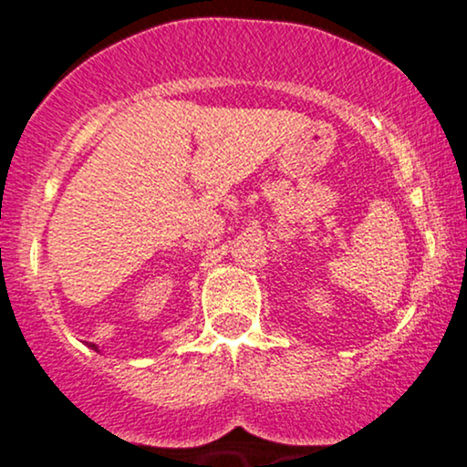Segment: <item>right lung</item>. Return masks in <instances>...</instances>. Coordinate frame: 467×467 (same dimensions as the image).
I'll use <instances>...</instances> for the list:
<instances>
[{"label":"right lung","instance_id":"right-lung-1","mask_svg":"<svg viewBox=\"0 0 467 467\" xmlns=\"http://www.w3.org/2000/svg\"><path fill=\"white\" fill-rule=\"evenodd\" d=\"M89 347H92V349H99V347H96V345H92V342H89Z\"/></svg>","mask_w":467,"mask_h":467}]
</instances>
